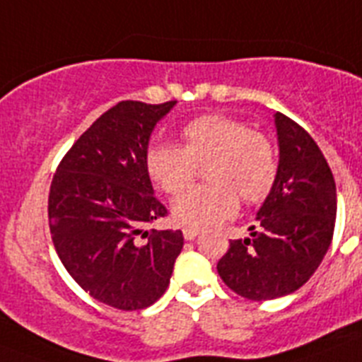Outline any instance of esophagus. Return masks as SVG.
Masks as SVG:
<instances>
[{"label": "esophagus", "mask_w": 362, "mask_h": 362, "mask_svg": "<svg viewBox=\"0 0 362 362\" xmlns=\"http://www.w3.org/2000/svg\"><path fill=\"white\" fill-rule=\"evenodd\" d=\"M183 235L187 241H194V239L199 235V230L197 228H183Z\"/></svg>", "instance_id": "1"}]
</instances>
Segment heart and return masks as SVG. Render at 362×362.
Returning a JSON list of instances; mask_svg holds the SVG:
<instances>
[{
    "instance_id": "obj_1",
    "label": "heart",
    "mask_w": 362,
    "mask_h": 362,
    "mask_svg": "<svg viewBox=\"0 0 362 362\" xmlns=\"http://www.w3.org/2000/svg\"><path fill=\"white\" fill-rule=\"evenodd\" d=\"M183 146L153 143L146 150V170L165 194L183 192L204 166L210 183L177 197L172 212L181 225L203 228L232 216L239 198L254 204L267 199L277 181V153L264 134L235 117L204 114L181 129Z\"/></svg>"
}]
</instances>
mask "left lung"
Wrapping results in <instances>:
<instances>
[{"instance_id":"left-lung-1","label":"left lung","mask_w":362,"mask_h":362,"mask_svg":"<svg viewBox=\"0 0 362 362\" xmlns=\"http://www.w3.org/2000/svg\"><path fill=\"white\" fill-rule=\"evenodd\" d=\"M276 129L279 172L257 212L259 228L252 226V238L232 239L217 263L226 286L250 300L300 288L321 264L335 228V181L321 148L281 112Z\"/></svg>"}]
</instances>
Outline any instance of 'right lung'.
Masks as SVG:
<instances>
[{
    "instance_id": "obj_1",
    "label": "right lung",
    "mask_w": 362,
    "mask_h": 362,
    "mask_svg": "<svg viewBox=\"0 0 362 362\" xmlns=\"http://www.w3.org/2000/svg\"><path fill=\"white\" fill-rule=\"evenodd\" d=\"M175 101H121L81 134L57 165L49 194L52 243L72 279L117 310L153 305L170 283L181 230L145 226L166 209L153 196L146 150Z\"/></svg>"
}]
</instances>
